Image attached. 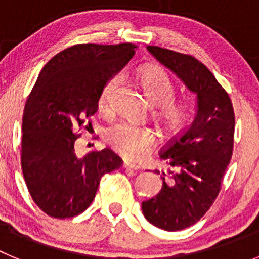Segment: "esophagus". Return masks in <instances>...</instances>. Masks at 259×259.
<instances>
[{"label": "esophagus", "mask_w": 259, "mask_h": 259, "mask_svg": "<svg viewBox=\"0 0 259 259\" xmlns=\"http://www.w3.org/2000/svg\"><path fill=\"white\" fill-rule=\"evenodd\" d=\"M123 167H124V168H128V170H139V168H140L139 164L134 163V162H128V161L123 162Z\"/></svg>", "instance_id": "1"}]
</instances>
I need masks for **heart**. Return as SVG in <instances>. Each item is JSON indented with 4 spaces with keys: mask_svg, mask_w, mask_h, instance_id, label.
Here are the masks:
<instances>
[{
    "mask_svg": "<svg viewBox=\"0 0 259 259\" xmlns=\"http://www.w3.org/2000/svg\"><path fill=\"white\" fill-rule=\"evenodd\" d=\"M140 81L146 97L157 106L158 122L167 134L183 131L192 116V106L184 100H176V85L164 68L159 66H146L140 71ZM122 76L114 75L105 84L100 95V107L106 110L111 106V100ZM105 141L115 152L127 158H140L154 141V135L149 128L119 120L110 124L104 131Z\"/></svg>",
    "mask_w": 259,
    "mask_h": 259,
    "instance_id": "heart-1",
    "label": "heart"
}]
</instances>
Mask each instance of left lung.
Instances as JSON below:
<instances>
[{"label": "left lung", "instance_id": "left-lung-1", "mask_svg": "<svg viewBox=\"0 0 259 259\" xmlns=\"http://www.w3.org/2000/svg\"><path fill=\"white\" fill-rule=\"evenodd\" d=\"M148 49L198 100L197 115L191 127L159 152L167 164V171L161 175V192L141 205L152 224L166 231H180L200 221L218 197L232 157L235 111L228 93L202 62L161 47L149 45Z\"/></svg>", "mask_w": 259, "mask_h": 259}]
</instances>
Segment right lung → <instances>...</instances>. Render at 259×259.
I'll use <instances>...</instances> for the list:
<instances>
[{
    "mask_svg": "<svg viewBox=\"0 0 259 259\" xmlns=\"http://www.w3.org/2000/svg\"><path fill=\"white\" fill-rule=\"evenodd\" d=\"M136 49L131 42L76 44L41 70L23 113L20 162L32 200L52 218L83 212L95 200L102 175L122 167V159L110 149L79 158L75 143L88 118L97 113L105 84Z\"/></svg>",
    "mask_w": 259,
    "mask_h": 259,
    "instance_id": "obj_1",
    "label": "right lung"
}]
</instances>
